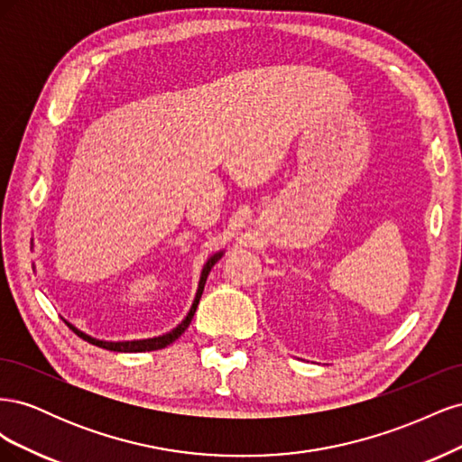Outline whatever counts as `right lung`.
<instances>
[{"label":"right lung","mask_w":462,"mask_h":462,"mask_svg":"<svg viewBox=\"0 0 462 462\" xmlns=\"http://www.w3.org/2000/svg\"><path fill=\"white\" fill-rule=\"evenodd\" d=\"M223 253H226V250H217V253L209 256L208 262L204 263L202 273H200V282H199V289H197V297H194V300H192V306H190V310H189L187 318H185L183 321H180V324H179L177 328H173L171 331H167V333H163V335H158V337L134 339V341H104V339H96V337H92V335L77 329L73 324H69L67 319H65V324H67L69 328H71V329L79 335V337H82V339L92 343V345H96V346L107 348V351H114V353H146V351H158V348H163V346H167V345H171L175 339H179L180 335L185 333V329L189 328L190 319H192L194 312H197V306H199V302H200L202 291H204V285H206V279H208L209 272H212L214 265L221 260Z\"/></svg>","instance_id":"add662e5"}]
</instances>
